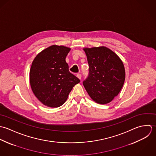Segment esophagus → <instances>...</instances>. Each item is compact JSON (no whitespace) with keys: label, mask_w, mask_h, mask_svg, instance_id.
<instances>
[{"label":"esophagus","mask_w":156,"mask_h":156,"mask_svg":"<svg viewBox=\"0 0 156 156\" xmlns=\"http://www.w3.org/2000/svg\"><path fill=\"white\" fill-rule=\"evenodd\" d=\"M76 76H77L80 80L81 79V74H80V73H77V74H76Z\"/></svg>","instance_id":"34e87169"}]
</instances>
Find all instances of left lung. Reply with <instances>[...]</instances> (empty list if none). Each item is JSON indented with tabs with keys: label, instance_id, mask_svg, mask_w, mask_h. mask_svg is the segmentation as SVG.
<instances>
[{
	"label": "left lung",
	"instance_id": "8db88e82",
	"mask_svg": "<svg viewBox=\"0 0 156 156\" xmlns=\"http://www.w3.org/2000/svg\"><path fill=\"white\" fill-rule=\"evenodd\" d=\"M89 75L83 83L90 98L98 104L111 102L121 91L125 78L124 66L119 57L104 47L85 48Z\"/></svg>",
	"mask_w": 156,
	"mask_h": 156
}]
</instances>
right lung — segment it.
Listing matches in <instances>:
<instances>
[{"mask_svg": "<svg viewBox=\"0 0 156 156\" xmlns=\"http://www.w3.org/2000/svg\"><path fill=\"white\" fill-rule=\"evenodd\" d=\"M70 49L52 45L39 53L32 63L30 78L32 90L44 105L58 107L66 101L80 80L69 70L66 57Z\"/></svg>", "mask_w": 156, "mask_h": 156, "instance_id": "1", "label": "right lung"}]
</instances>
